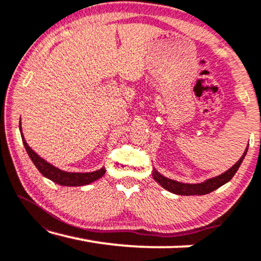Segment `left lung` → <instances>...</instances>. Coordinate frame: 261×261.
Returning a JSON list of instances; mask_svg holds the SVG:
<instances>
[{
	"label": "left lung",
	"instance_id": "left-lung-1",
	"mask_svg": "<svg viewBox=\"0 0 261 261\" xmlns=\"http://www.w3.org/2000/svg\"><path fill=\"white\" fill-rule=\"evenodd\" d=\"M247 149H248V146L246 147L244 154H242L241 158L239 159L229 170H227L226 172H223L222 174H219V176L209 178V179L202 181V183L189 184V183H181V181L170 179V178L160 174L155 169H153L152 176H153V178H154V180L156 181V183H159L164 189H166L167 191L173 192V194H176V195H181V196L206 195V194H209V192L219 189L220 187H222L223 184L228 183V181H229L231 178L234 177V174L237 173V171L239 170V167H240V165H241L242 160L245 159L246 153H247Z\"/></svg>",
	"mask_w": 261,
	"mask_h": 261
}]
</instances>
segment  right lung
I'll list each match as a JSON object with an SVG mask.
<instances>
[{
  "instance_id": "1",
  "label": "right lung",
  "mask_w": 261,
  "mask_h": 261,
  "mask_svg": "<svg viewBox=\"0 0 261 261\" xmlns=\"http://www.w3.org/2000/svg\"><path fill=\"white\" fill-rule=\"evenodd\" d=\"M20 132H21V138H22V142L24 145V148L30 155V158L35 167L39 170L42 176L48 178L55 183L63 185V187H82V185H88L92 183V181L99 179V178L105 176L106 169L105 166L102 169L94 172H66L58 169V167L53 166L52 164L46 162L45 159H42L41 156H39L33 149H32L28 144L24 140V137L22 134V129H21V119H20Z\"/></svg>"
}]
</instances>
